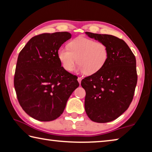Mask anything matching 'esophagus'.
Segmentation results:
<instances>
[{
  "label": "esophagus",
  "mask_w": 152,
  "mask_h": 152,
  "mask_svg": "<svg viewBox=\"0 0 152 152\" xmlns=\"http://www.w3.org/2000/svg\"><path fill=\"white\" fill-rule=\"evenodd\" d=\"M81 80H82V78L81 77H78V81L79 82V84L81 83Z\"/></svg>",
  "instance_id": "esophagus-1"
}]
</instances>
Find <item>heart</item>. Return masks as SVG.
<instances>
[{
    "mask_svg": "<svg viewBox=\"0 0 152 152\" xmlns=\"http://www.w3.org/2000/svg\"><path fill=\"white\" fill-rule=\"evenodd\" d=\"M68 47H61L57 53L61 66L68 72L72 70L77 61L78 70L91 75L101 70L109 58L106 44L82 36L72 40Z\"/></svg>",
    "mask_w": 152,
    "mask_h": 152,
    "instance_id": "1",
    "label": "heart"
}]
</instances>
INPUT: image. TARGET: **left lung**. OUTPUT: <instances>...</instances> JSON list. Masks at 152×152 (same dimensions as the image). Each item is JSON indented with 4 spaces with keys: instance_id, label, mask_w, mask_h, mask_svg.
<instances>
[{
    "instance_id": "1",
    "label": "left lung",
    "mask_w": 152,
    "mask_h": 152,
    "mask_svg": "<svg viewBox=\"0 0 152 152\" xmlns=\"http://www.w3.org/2000/svg\"><path fill=\"white\" fill-rule=\"evenodd\" d=\"M86 34L104 43L109 50L103 68L81 81L86 91V113L94 122L112 121L128 109L133 99L137 82L135 57L127 43L115 36Z\"/></svg>"
}]
</instances>
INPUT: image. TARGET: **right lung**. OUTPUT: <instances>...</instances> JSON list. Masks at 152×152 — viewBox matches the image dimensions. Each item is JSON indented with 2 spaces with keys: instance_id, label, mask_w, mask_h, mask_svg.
<instances>
[{
  "instance_id": "add662e5",
  "label": "right lung",
  "mask_w": 152,
  "mask_h": 152,
  "mask_svg": "<svg viewBox=\"0 0 152 152\" xmlns=\"http://www.w3.org/2000/svg\"><path fill=\"white\" fill-rule=\"evenodd\" d=\"M71 36L66 31L35 35L18 56L14 76L18 101L25 113L40 121L60 117L79 86L78 77L61 66L57 55Z\"/></svg>"
}]
</instances>
